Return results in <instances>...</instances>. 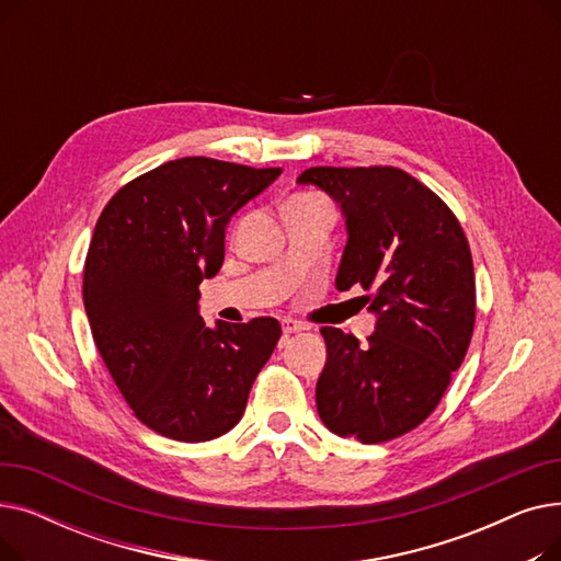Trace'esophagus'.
Returning a JSON list of instances; mask_svg holds the SVG:
<instances>
[{
  "mask_svg": "<svg viewBox=\"0 0 561 561\" xmlns=\"http://www.w3.org/2000/svg\"><path fill=\"white\" fill-rule=\"evenodd\" d=\"M282 330H284V336H293V334H300V332H307L309 325L302 320H293V318H284L282 320Z\"/></svg>",
  "mask_w": 561,
  "mask_h": 561,
  "instance_id": "esophagus-1",
  "label": "esophagus"
}]
</instances>
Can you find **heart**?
<instances>
[{
    "mask_svg": "<svg viewBox=\"0 0 561 561\" xmlns=\"http://www.w3.org/2000/svg\"><path fill=\"white\" fill-rule=\"evenodd\" d=\"M296 197H318V195H313V193H300V195H296Z\"/></svg>",
    "mask_w": 561,
    "mask_h": 561,
    "instance_id": "obj_1",
    "label": "heart"
}]
</instances>
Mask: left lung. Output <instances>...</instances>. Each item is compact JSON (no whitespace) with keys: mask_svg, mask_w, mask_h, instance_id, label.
<instances>
[{"mask_svg":"<svg viewBox=\"0 0 561 561\" xmlns=\"http://www.w3.org/2000/svg\"><path fill=\"white\" fill-rule=\"evenodd\" d=\"M345 214L339 290L359 284L377 313L362 341L322 328L320 421L343 438L385 444L419 427L450 387L476 328V273L450 206L393 165H316L298 176Z\"/></svg>","mask_w":561,"mask_h":561,"instance_id":"1","label":"left lung"}]
</instances>
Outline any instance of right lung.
<instances>
[{
  "mask_svg": "<svg viewBox=\"0 0 561 561\" xmlns=\"http://www.w3.org/2000/svg\"><path fill=\"white\" fill-rule=\"evenodd\" d=\"M282 168L184 157L117 191L83 263V307L100 355L134 416L199 444L241 421L282 325L252 318L206 328L199 284L225 259V227Z\"/></svg>",
  "mask_w": 561,
  "mask_h": 561,
  "instance_id": "obj_1",
  "label": "right lung"
}]
</instances>
